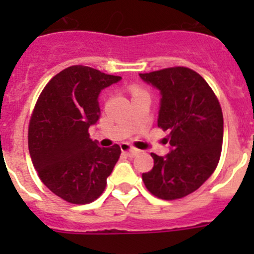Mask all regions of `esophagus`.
I'll return each instance as SVG.
<instances>
[{"mask_svg":"<svg viewBox=\"0 0 254 254\" xmlns=\"http://www.w3.org/2000/svg\"><path fill=\"white\" fill-rule=\"evenodd\" d=\"M121 150H122L125 154L128 155V156H134V155H137L138 152H140V150L136 149V147H133V146H131V145L127 142H123L122 145H121Z\"/></svg>","mask_w":254,"mask_h":254,"instance_id":"esophagus-1","label":"esophagus"}]
</instances>
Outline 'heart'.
<instances>
[{
    "label": "heart",
    "mask_w": 254,
    "mask_h": 254,
    "mask_svg": "<svg viewBox=\"0 0 254 254\" xmlns=\"http://www.w3.org/2000/svg\"><path fill=\"white\" fill-rule=\"evenodd\" d=\"M138 90H140V89H133V93L134 91H138Z\"/></svg>",
    "instance_id": "b5f03b06"
}]
</instances>
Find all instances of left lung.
<instances>
[{"instance_id":"obj_1","label":"left lung","mask_w":254,"mask_h":254,"mask_svg":"<svg viewBox=\"0 0 254 254\" xmlns=\"http://www.w3.org/2000/svg\"><path fill=\"white\" fill-rule=\"evenodd\" d=\"M161 93L158 126L172 151L151 154L154 167L143 173L150 193L161 199L183 198L198 190L216 169L224 133L219 99L202 76L183 66L140 73Z\"/></svg>"}]
</instances>
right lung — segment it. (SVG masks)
I'll list each match as a JSON object with an SVG mask.
<instances>
[{"label":"right lung","mask_w":254,"mask_h":254,"mask_svg":"<svg viewBox=\"0 0 254 254\" xmlns=\"http://www.w3.org/2000/svg\"><path fill=\"white\" fill-rule=\"evenodd\" d=\"M121 76L76 64L51 78L29 122L28 143L38 177L56 196L75 205L95 201L120 159L121 147H100L89 127L100 118L98 96Z\"/></svg>","instance_id":"right-lung-1"}]
</instances>
